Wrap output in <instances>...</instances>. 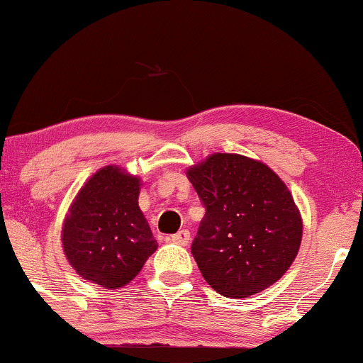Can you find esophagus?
<instances>
[{"label":"esophagus","mask_w":363,"mask_h":363,"mask_svg":"<svg viewBox=\"0 0 363 363\" xmlns=\"http://www.w3.org/2000/svg\"><path fill=\"white\" fill-rule=\"evenodd\" d=\"M171 242L177 243V245H182V247L189 245V242H190V231H189V230L178 231V233H174L173 236H171Z\"/></svg>","instance_id":"obj_1"}]
</instances>
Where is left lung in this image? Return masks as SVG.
<instances>
[{
  "label": "left lung",
  "mask_w": 363,
  "mask_h": 363,
  "mask_svg": "<svg viewBox=\"0 0 363 363\" xmlns=\"http://www.w3.org/2000/svg\"><path fill=\"white\" fill-rule=\"evenodd\" d=\"M186 177L206 207L192 254L211 288L247 298L284 274L300 250L303 221L293 195L262 161L214 152Z\"/></svg>",
  "instance_id": "1"
}]
</instances>
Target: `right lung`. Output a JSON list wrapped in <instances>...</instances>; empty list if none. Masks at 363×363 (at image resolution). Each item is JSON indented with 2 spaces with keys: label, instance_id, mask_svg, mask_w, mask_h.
Here are the masks:
<instances>
[{
  "label": "right lung",
  "instance_id": "right-lung-1",
  "mask_svg": "<svg viewBox=\"0 0 363 363\" xmlns=\"http://www.w3.org/2000/svg\"><path fill=\"white\" fill-rule=\"evenodd\" d=\"M142 180L116 164L84 183L65 216L61 245L80 278L118 290L140 272L157 242L138 207Z\"/></svg>",
  "mask_w": 363,
  "mask_h": 363
}]
</instances>
